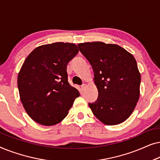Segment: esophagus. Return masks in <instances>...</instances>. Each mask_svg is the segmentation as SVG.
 Segmentation results:
<instances>
[{"mask_svg":"<svg viewBox=\"0 0 160 160\" xmlns=\"http://www.w3.org/2000/svg\"><path fill=\"white\" fill-rule=\"evenodd\" d=\"M86 87H87V85H86V84H83L82 85V90H84L85 88H86Z\"/></svg>","mask_w":160,"mask_h":160,"instance_id":"34e87169","label":"esophagus"}]
</instances>
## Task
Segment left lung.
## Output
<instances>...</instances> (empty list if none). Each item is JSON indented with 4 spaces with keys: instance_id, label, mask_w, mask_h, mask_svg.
<instances>
[{
    "instance_id": "1",
    "label": "left lung",
    "mask_w": 160,
    "mask_h": 160,
    "mask_svg": "<svg viewBox=\"0 0 160 160\" xmlns=\"http://www.w3.org/2000/svg\"><path fill=\"white\" fill-rule=\"evenodd\" d=\"M90 63L98 98L89 103L94 115L107 125L125 121L140 96L141 74L132 54L116 44L100 41L78 43Z\"/></svg>"
}]
</instances>
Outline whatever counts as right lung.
<instances>
[{"label":"right lung","instance_id":"right-lung-1","mask_svg":"<svg viewBox=\"0 0 160 160\" xmlns=\"http://www.w3.org/2000/svg\"><path fill=\"white\" fill-rule=\"evenodd\" d=\"M78 52L74 43L57 42L36 48L25 59L17 78L19 97L37 123L60 122L80 95L70 85L67 73L68 63Z\"/></svg>","mask_w":160,"mask_h":160}]
</instances>
